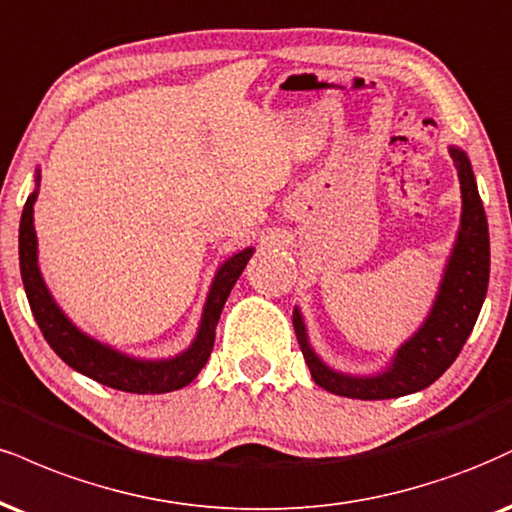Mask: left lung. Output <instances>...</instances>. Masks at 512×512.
Wrapping results in <instances>:
<instances>
[{
  "mask_svg": "<svg viewBox=\"0 0 512 512\" xmlns=\"http://www.w3.org/2000/svg\"><path fill=\"white\" fill-rule=\"evenodd\" d=\"M448 152H451L460 181V200H463L460 226L443 264L439 288H436L427 317L412 331V336L400 343L391 360L372 374H353L331 367L312 348L305 317L295 305V336H298L312 379L324 391L360 400L400 398L422 391L453 365L467 336L472 334L484 305L486 288H489V224H486L470 157L458 145L448 147Z\"/></svg>",
  "mask_w": 512,
  "mask_h": 512,
  "instance_id": "1",
  "label": "left lung"
}]
</instances>
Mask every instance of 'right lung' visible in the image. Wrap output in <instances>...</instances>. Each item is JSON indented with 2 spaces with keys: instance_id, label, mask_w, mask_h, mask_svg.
<instances>
[{
  "instance_id": "right-lung-1",
  "label": "right lung",
  "mask_w": 512,
  "mask_h": 512,
  "mask_svg": "<svg viewBox=\"0 0 512 512\" xmlns=\"http://www.w3.org/2000/svg\"><path fill=\"white\" fill-rule=\"evenodd\" d=\"M40 193V169H35V188L28 195L26 207L21 214V226H18V262H21V279L26 288L30 310H33L35 322H38L42 336L52 346L66 365L85 374V377L100 381L109 389L126 393H169L188 386L200 369L207 365L209 353H212L214 336H217V324L224 310L226 298L231 288L236 286L238 276L243 274L245 264L252 257L255 248L233 252L219 264L217 272L209 283V291L202 305L200 322L188 348L169 357H138L128 355L123 350L109 346V343L97 341L85 334L80 326L71 322V317L61 310L47 281L42 279L40 257H38V233H35L33 205Z\"/></svg>"
}]
</instances>
